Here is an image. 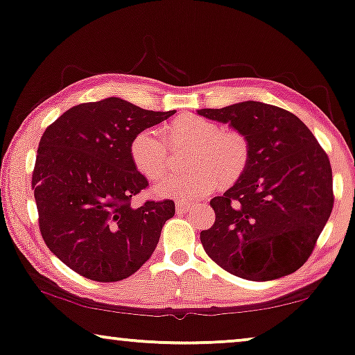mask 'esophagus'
<instances>
[{"instance_id":"34e87169","label":"esophagus","mask_w":355,"mask_h":355,"mask_svg":"<svg viewBox=\"0 0 355 355\" xmlns=\"http://www.w3.org/2000/svg\"><path fill=\"white\" fill-rule=\"evenodd\" d=\"M176 210L181 211V213H186L191 210V203H186V202H176Z\"/></svg>"}]
</instances>
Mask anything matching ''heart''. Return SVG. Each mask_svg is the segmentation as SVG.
I'll use <instances>...</instances> for the list:
<instances>
[{
    "instance_id": "1",
    "label": "heart",
    "mask_w": 355,
    "mask_h": 355,
    "mask_svg": "<svg viewBox=\"0 0 355 355\" xmlns=\"http://www.w3.org/2000/svg\"><path fill=\"white\" fill-rule=\"evenodd\" d=\"M162 134L167 144L152 129L137 132L129 144V157L135 169L153 181L169 164L168 147H184L182 164L187 169L169 173L155 186L162 197L196 200L215 191L218 184L231 186L249 166L250 145L242 132L223 129L215 121L197 114H181L164 124Z\"/></svg>"
}]
</instances>
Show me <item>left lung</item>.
I'll return each mask as SVG.
<instances>
[{"label": "left lung", "mask_w": 355, "mask_h": 355, "mask_svg": "<svg viewBox=\"0 0 355 355\" xmlns=\"http://www.w3.org/2000/svg\"><path fill=\"white\" fill-rule=\"evenodd\" d=\"M249 140L239 181L210 200L215 223L200 232L207 255L227 273L270 281L299 270L331 215L329 158L297 116L275 105L242 101L198 110Z\"/></svg>", "instance_id": "obj_1"}]
</instances>
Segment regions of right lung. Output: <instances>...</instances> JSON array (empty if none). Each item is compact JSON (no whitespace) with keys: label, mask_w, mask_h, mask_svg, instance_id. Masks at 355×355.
Returning a JSON list of instances; mask_svg holds the SVG:
<instances>
[{"label":"right lung","mask_w":355,"mask_h":355,"mask_svg":"<svg viewBox=\"0 0 355 355\" xmlns=\"http://www.w3.org/2000/svg\"><path fill=\"white\" fill-rule=\"evenodd\" d=\"M173 114L111 96L69 108L43 132L32 173L38 227L48 249L84 278H129L174 216L169 198L132 205L148 181L129 157L135 134Z\"/></svg>","instance_id":"add662e5"}]
</instances>
